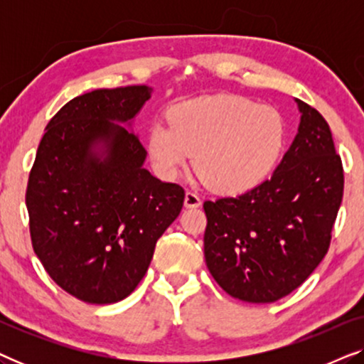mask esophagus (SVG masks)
I'll use <instances>...</instances> for the list:
<instances>
[{
  "label": "esophagus",
  "instance_id": "obj_1",
  "mask_svg": "<svg viewBox=\"0 0 364 364\" xmlns=\"http://www.w3.org/2000/svg\"><path fill=\"white\" fill-rule=\"evenodd\" d=\"M183 203H186L187 208H193V207H200L202 200H200V197H198L196 192L187 191L186 192V198H183Z\"/></svg>",
  "mask_w": 364,
  "mask_h": 364
}]
</instances>
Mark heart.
Here are the masks:
<instances>
[{"label":"heart","mask_w":364,"mask_h":364,"mask_svg":"<svg viewBox=\"0 0 364 364\" xmlns=\"http://www.w3.org/2000/svg\"><path fill=\"white\" fill-rule=\"evenodd\" d=\"M146 144L162 177L176 178L196 154V168L208 187L238 193L275 171L285 151L287 124L275 107L220 94L172 106L167 122L149 127Z\"/></svg>","instance_id":"1"}]
</instances>
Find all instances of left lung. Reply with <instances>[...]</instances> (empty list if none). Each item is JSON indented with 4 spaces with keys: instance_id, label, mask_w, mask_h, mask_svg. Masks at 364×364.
I'll use <instances>...</instances> for the list:
<instances>
[{
    "instance_id": "obj_1",
    "label": "left lung",
    "mask_w": 364,
    "mask_h": 364,
    "mask_svg": "<svg viewBox=\"0 0 364 364\" xmlns=\"http://www.w3.org/2000/svg\"><path fill=\"white\" fill-rule=\"evenodd\" d=\"M277 171L242 196L203 202V253L228 295L273 303L296 290L325 258L343 198L341 157L325 117L306 102Z\"/></svg>"
}]
</instances>
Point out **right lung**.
Here are the masks:
<instances>
[{"instance_id":"1","label":"right lung","mask_w":364,"mask_h":364,"mask_svg":"<svg viewBox=\"0 0 364 364\" xmlns=\"http://www.w3.org/2000/svg\"><path fill=\"white\" fill-rule=\"evenodd\" d=\"M151 92L127 86L74 97L39 142L26 188L31 243L49 277L81 301L131 295L182 210L183 188L151 176L139 137L117 124L134 119ZM99 143L104 158L93 152Z\"/></svg>"}]
</instances>
